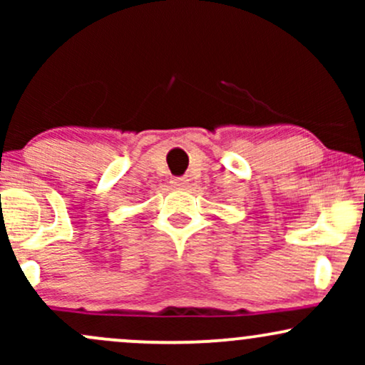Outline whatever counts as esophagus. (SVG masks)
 <instances>
[{"mask_svg": "<svg viewBox=\"0 0 365 365\" xmlns=\"http://www.w3.org/2000/svg\"><path fill=\"white\" fill-rule=\"evenodd\" d=\"M187 182H188L187 178H173V180H171V183H173L175 188H183V187H187Z\"/></svg>", "mask_w": 365, "mask_h": 365, "instance_id": "obj_1", "label": "esophagus"}]
</instances>
